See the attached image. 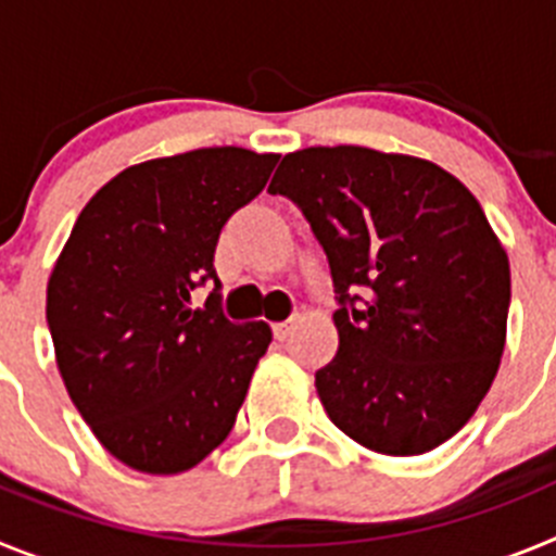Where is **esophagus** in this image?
Segmentation results:
<instances>
[{
	"mask_svg": "<svg viewBox=\"0 0 556 556\" xmlns=\"http://www.w3.org/2000/svg\"><path fill=\"white\" fill-rule=\"evenodd\" d=\"M292 331H294V323H275L273 326V337L278 339V342H283Z\"/></svg>",
	"mask_w": 556,
	"mask_h": 556,
	"instance_id": "esophagus-1",
	"label": "esophagus"
}]
</instances>
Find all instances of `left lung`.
Returning <instances> with one entry per match:
<instances>
[{
    "label": "left lung",
    "instance_id": "obj_1",
    "mask_svg": "<svg viewBox=\"0 0 556 556\" xmlns=\"http://www.w3.org/2000/svg\"><path fill=\"white\" fill-rule=\"evenodd\" d=\"M267 191L328 255L339 351L314 387L331 424L387 456L451 440L507 342L509 258L479 200L431 161L353 144L289 152Z\"/></svg>",
    "mask_w": 556,
    "mask_h": 556
}]
</instances>
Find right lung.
<instances>
[{
  "label": "right lung",
  "instance_id": "obj_1",
  "mask_svg": "<svg viewBox=\"0 0 556 556\" xmlns=\"http://www.w3.org/2000/svg\"><path fill=\"white\" fill-rule=\"evenodd\" d=\"M275 152L203 147L127 166L80 211L47 283L58 370L127 468L184 473L223 443L273 331L236 326L214 289L230 214L267 186Z\"/></svg>",
  "mask_w": 556,
  "mask_h": 556
}]
</instances>
